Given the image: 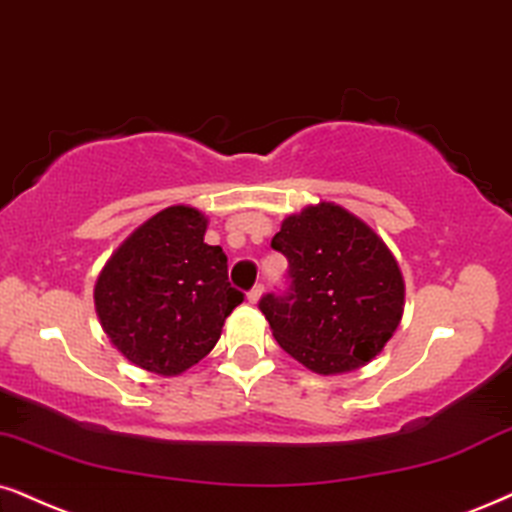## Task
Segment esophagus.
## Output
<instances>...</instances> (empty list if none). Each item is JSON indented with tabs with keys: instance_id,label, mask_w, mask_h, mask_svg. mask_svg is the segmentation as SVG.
I'll return each instance as SVG.
<instances>
[{
	"instance_id": "34e87169",
	"label": "esophagus",
	"mask_w": 512,
	"mask_h": 512,
	"mask_svg": "<svg viewBox=\"0 0 512 512\" xmlns=\"http://www.w3.org/2000/svg\"><path fill=\"white\" fill-rule=\"evenodd\" d=\"M262 286H255V288H252L250 290V293H248V302L250 304H257V302H260V297H262Z\"/></svg>"
}]
</instances>
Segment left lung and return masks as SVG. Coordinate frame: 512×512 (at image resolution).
Wrapping results in <instances>:
<instances>
[{"instance_id": "left-lung-1", "label": "left lung", "mask_w": 512, "mask_h": 512, "mask_svg": "<svg viewBox=\"0 0 512 512\" xmlns=\"http://www.w3.org/2000/svg\"><path fill=\"white\" fill-rule=\"evenodd\" d=\"M271 248L288 257L290 293L264 295L260 309L283 352L319 375L383 352L404 314V276L364 219L321 200L283 219Z\"/></svg>"}]
</instances>
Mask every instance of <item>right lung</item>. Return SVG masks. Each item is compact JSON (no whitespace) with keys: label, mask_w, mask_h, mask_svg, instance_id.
<instances>
[{"label":"right lung","mask_w":512,"mask_h":512,"mask_svg":"<svg viewBox=\"0 0 512 512\" xmlns=\"http://www.w3.org/2000/svg\"><path fill=\"white\" fill-rule=\"evenodd\" d=\"M208 217L170 205L129 234L103 264L94 307L103 333L129 364L172 378L217 345L243 293L231 288L226 255L205 243Z\"/></svg>","instance_id":"1"}]
</instances>
